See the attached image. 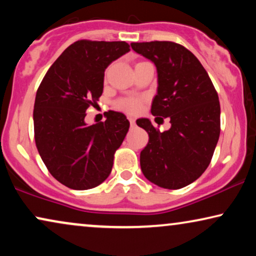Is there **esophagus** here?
Here are the masks:
<instances>
[{
	"label": "esophagus",
	"instance_id": "34e87169",
	"mask_svg": "<svg viewBox=\"0 0 256 256\" xmlns=\"http://www.w3.org/2000/svg\"><path fill=\"white\" fill-rule=\"evenodd\" d=\"M128 120H129V122H130L132 127H134V126H135V118H132V116H128Z\"/></svg>",
	"mask_w": 256,
	"mask_h": 256
}]
</instances>
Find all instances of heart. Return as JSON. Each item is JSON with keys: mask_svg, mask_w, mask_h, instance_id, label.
Instances as JSON below:
<instances>
[{"mask_svg": "<svg viewBox=\"0 0 256 256\" xmlns=\"http://www.w3.org/2000/svg\"><path fill=\"white\" fill-rule=\"evenodd\" d=\"M120 107L129 113H136L141 108V101L138 99H126L121 101Z\"/></svg>", "mask_w": 256, "mask_h": 256, "instance_id": "obj_1", "label": "heart"}]
</instances>
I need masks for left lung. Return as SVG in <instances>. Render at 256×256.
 I'll list each match as a JSON object with an SVG mask.
<instances>
[{"mask_svg":"<svg viewBox=\"0 0 256 256\" xmlns=\"http://www.w3.org/2000/svg\"><path fill=\"white\" fill-rule=\"evenodd\" d=\"M136 54L157 70V94L152 114L169 118L160 132L149 118L136 124L149 135L140 155L143 174L157 186L177 190L198 180L208 166L220 135V104L200 62L174 42L132 43Z\"/></svg>","mask_w":256,"mask_h":256,"instance_id":"8db88e82","label":"left lung"}]
</instances>
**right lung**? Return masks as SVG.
Segmentation results:
<instances>
[{"instance_id":"obj_1","label":"right lung","mask_w":256,"mask_h":256,"mask_svg":"<svg viewBox=\"0 0 256 256\" xmlns=\"http://www.w3.org/2000/svg\"><path fill=\"white\" fill-rule=\"evenodd\" d=\"M130 51L126 42L78 40L59 56L38 87L34 141L48 170L73 190H88L110 176L114 154L129 129L124 114L107 112L88 126L86 110L104 90V71Z\"/></svg>"}]
</instances>
